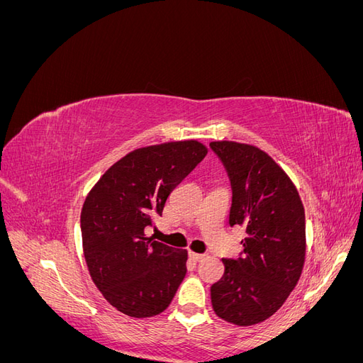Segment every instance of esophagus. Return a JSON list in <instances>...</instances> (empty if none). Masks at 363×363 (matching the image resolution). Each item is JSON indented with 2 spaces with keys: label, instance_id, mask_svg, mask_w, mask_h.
<instances>
[{
  "label": "esophagus",
  "instance_id": "34e87169",
  "mask_svg": "<svg viewBox=\"0 0 363 363\" xmlns=\"http://www.w3.org/2000/svg\"><path fill=\"white\" fill-rule=\"evenodd\" d=\"M189 257H191L194 262H201V260L204 259V255H200V252L191 251V252H189Z\"/></svg>",
  "mask_w": 363,
  "mask_h": 363
}]
</instances>
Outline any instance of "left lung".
<instances>
[{
  "instance_id": "obj_1",
  "label": "left lung",
  "mask_w": 363,
  "mask_h": 363,
  "mask_svg": "<svg viewBox=\"0 0 363 363\" xmlns=\"http://www.w3.org/2000/svg\"><path fill=\"white\" fill-rule=\"evenodd\" d=\"M232 184L230 225L247 238L238 259H223L212 306L224 321L252 325L276 313L298 283L306 257V218L298 191L265 151L238 142H211Z\"/></svg>"
}]
</instances>
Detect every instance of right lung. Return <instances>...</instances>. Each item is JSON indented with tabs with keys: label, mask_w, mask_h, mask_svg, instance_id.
Masks as SVG:
<instances>
[{
	"label": "right lung",
	"mask_w": 363,
	"mask_h": 363,
	"mask_svg": "<svg viewBox=\"0 0 363 363\" xmlns=\"http://www.w3.org/2000/svg\"><path fill=\"white\" fill-rule=\"evenodd\" d=\"M206 155L196 140L135 150L86 196L80 227L87 269L116 311L148 318L171 304L186 276L188 251L147 238L145 228Z\"/></svg>",
	"instance_id": "1"
}]
</instances>
